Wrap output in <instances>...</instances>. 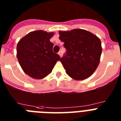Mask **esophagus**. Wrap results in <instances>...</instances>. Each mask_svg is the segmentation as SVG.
Listing matches in <instances>:
<instances>
[{"label":"esophagus","instance_id":"obj_1","mask_svg":"<svg viewBox=\"0 0 121 121\" xmlns=\"http://www.w3.org/2000/svg\"><path fill=\"white\" fill-rule=\"evenodd\" d=\"M58 54L59 55L60 57H61L62 56V53L61 51H59V52H58Z\"/></svg>","mask_w":121,"mask_h":121}]
</instances>
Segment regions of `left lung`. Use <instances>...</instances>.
Returning a JSON list of instances; mask_svg holds the SVG:
<instances>
[{
    "mask_svg": "<svg viewBox=\"0 0 121 121\" xmlns=\"http://www.w3.org/2000/svg\"><path fill=\"white\" fill-rule=\"evenodd\" d=\"M66 52L60 59L67 74L75 80H84L95 71L100 62V40L91 32L83 29L59 31Z\"/></svg>",
    "mask_w": 121,
    "mask_h": 121,
    "instance_id": "1",
    "label": "left lung"
}]
</instances>
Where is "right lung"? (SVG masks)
I'll use <instances>...</instances> for the list:
<instances>
[{"label": "right lung", "instance_id": "right-lung-1", "mask_svg": "<svg viewBox=\"0 0 121 121\" xmlns=\"http://www.w3.org/2000/svg\"><path fill=\"white\" fill-rule=\"evenodd\" d=\"M54 33L43 30L31 32L19 40L17 45V59L21 67L30 77L42 79L49 75L60 59L52 51L50 39Z\"/></svg>", "mask_w": 121, "mask_h": 121}]
</instances>
